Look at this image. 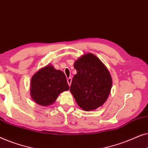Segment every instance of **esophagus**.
Segmentation results:
<instances>
[{"label":"esophagus","mask_w":148,"mask_h":148,"mask_svg":"<svg viewBox=\"0 0 148 148\" xmlns=\"http://www.w3.org/2000/svg\"><path fill=\"white\" fill-rule=\"evenodd\" d=\"M71 82H72V78L71 77H69L67 79V82H68V84L69 86H71Z\"/></svg>","instance_id":"esophagus-1"}]
</instances>
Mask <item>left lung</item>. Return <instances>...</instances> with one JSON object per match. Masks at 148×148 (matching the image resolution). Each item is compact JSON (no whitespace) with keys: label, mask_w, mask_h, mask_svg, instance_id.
Here are the masks:
<instances>
[{"label":"left lung","mask_w":148,"mask_h":148,"mask_svg":"<svg viewBox=\"0 0 148 148\" xmlns=\"http://www.w3.org/2000/svg\"><path fill=\"white\" fill-rule=\"evenodd\" d=\"M77 74L73 77L70 92L79 106L94 110L107 100L112 88L110 73L103 62L92 53L84 54L74 62Z\"/></svg>","instance_id":"left-lung-1"}]
</instances>
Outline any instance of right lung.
<instances>
[{
    "mask_svg": "<svg viewBox=\"0 0 148 148\" xmlns=\"http://www.w3.org/2000/svg\"><path fill=\"white\" fill-rule=\"evenodd\" d=\"M69 90L65 75L48 64L32 76L30 83V96L40 106H48L54 104L58 95Z\"/></svg>",
    "mask_w": 148,
    "mask_h": 148,
    "instance_id": "add662e5",
    "label": "right lung"
}]
</instances>
